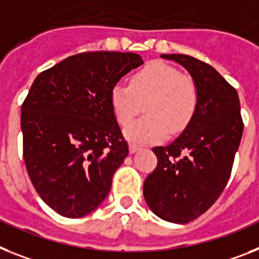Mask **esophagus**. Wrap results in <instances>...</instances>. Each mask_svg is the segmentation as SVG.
Wrapping results in <instances>:
<instances>
[{
    "label": "esophagus",
    "instance_id": "1",
    "mask_svg": "<svg viewBox=\"0 0 259 259\" xmlns=\"http://www.w3.org/2000/svg\"><path fill=\"white\" fill-rule=\"evenodd\" d=\"M140 149H142V147H140V145H136V144L130 145V152H131V153L138 152V151H140Z\"/></svg>",
    "mask_w": 259,
    "mask_h": 259
}]
</instances>
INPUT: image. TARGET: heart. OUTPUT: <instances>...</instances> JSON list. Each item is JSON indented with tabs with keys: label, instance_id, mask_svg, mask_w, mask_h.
Masks as SVG:
<instances>
[{
	"label": "heart",
	"instance_id": "heart-1",
	"mask_svg": "<svg viewBox=\"0 0 259 259\" xmlns=\"http://www.w3.org/2000/svg\"><path fill=\"white\" fill-rule=\"evenodd\" d=\"M110 100L121 125L130 124L145 103L147 117L132 123L124 134L134 143H155L169 131L179 134L187 128L197 108L198 93L193 79L164 62H152L135 72L130 84H115Z\"/></svg>",
	"mask_w": 259,
	"mask_h": 259
}]
</instances>
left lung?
<instances>
[{
  "mask_svg": "<svg viewBox=\"0 0 259 259\" xmlns=\"http://www.w3.org/2000/svg\"><path fill=\"white\" fill-rule=\"evenodd\" d=\"M191 74L197 108L187 128L165 147H155L157 166L143 194L157 217L188 224L205 213L225 189L243 132L238 94L215 68L184 54H161Z\"/></svg>",
  "mask_w": 259,
  "mask_h": 259,
  "instance_id": "1",
  "label": "left lung"
}]
</instances>
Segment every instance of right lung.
Wrapping results in <instances>:
<instances>
[{
    "mask_svg": "<svg viewBox=\"0 0 259 259\" xmlns=\"http://www.w3.org/2000/svg\"><path fill=\"white\" fill-rule=\"evenodd\" d=\"M143 65L135 53L93 51L42 71L21 107L23 160L35 191L63 217L95 210L128 155L111 90Z\"/></svg>",
    "mask_w": 259,
    "mask_h": 259,
    "instance_id": "obj_1",
    "label": "right lung"
}]
</instances>
